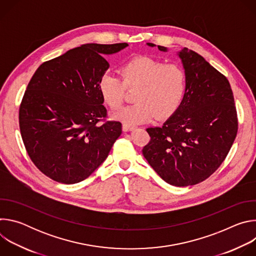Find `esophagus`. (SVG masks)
Here are the masks:
<instances>
[{
	"label": "esophagus",
	"instance_id": "1",
	"mask_svg": "<svg viewBox=\"0 0 256 256\" xmlns=\"http://www.w3.org/2000/svg\"><path fill=\"white\" fill-rule=\"evenodd\" d=\"M132 130V124H122V130L124 132H128V130Z\"/></svg>",
	"mask_w": 256,
	"mask_h": 256
}]
</instances>
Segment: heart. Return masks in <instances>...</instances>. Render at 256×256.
Wrapping results in <instances>:
<instances>
[{"label":"heart","mask_w":256,"mask_h":256,"mask_svg":"<svg viewBox=\"0 0 256 256\" xmlns=\"http://www.w3.org/2000/svg\"><path fill=\"white\" fill-rule=\"evenodd\" d=\"M120 77L105 72L98 84L103 101L110 108L124 103L126 90L136 89L134 104L122 107L114 118L134 124L171 116L180 106L186 93L188 74L179 64L140 56L126 60L120 68Z\"/></svg>","instance_id":"heart-1"}]
</instances>
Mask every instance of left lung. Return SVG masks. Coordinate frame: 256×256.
<instances>
[{
    "mask_svg": "<svg viewBox=\"0 0 256 256\" xmlns=\"http://www.w3.org/2000/svg\"><path fill=\"white\" fill-rule=\"evenodd\" d=\"M178 56L188 74L186 96L161 126L147 128L151 140L142 155L167 184L188 186L221 166L236 138L238 120L228 79L194 50L184 48Z\"/></svg>",
    "mask_w": 256,
    "mask_h": 256,
    "instance_id": "obj_1",
    "label": "left lung"
}]
</instances>
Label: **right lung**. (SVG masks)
<instances>
[{
    "label": "right lung",
    "mask_w": 256,
    "mask_h": 256,
    "mask_svg": "<svg viewBox=\"0 0 256 256\" xmlns=\"http://www.w3.org/2000/svg\"><path fill=\"white\" fill-rule=\"evenodd\" d=\"M128 46L83 44L34 72L20 104L19 126L31 161L50 179L64 184L83 181L122 134L120 122L105 120L98 84L109 68L103 54Z\"/></svg>",
    "instance_id": "1"
}]
</instances>
